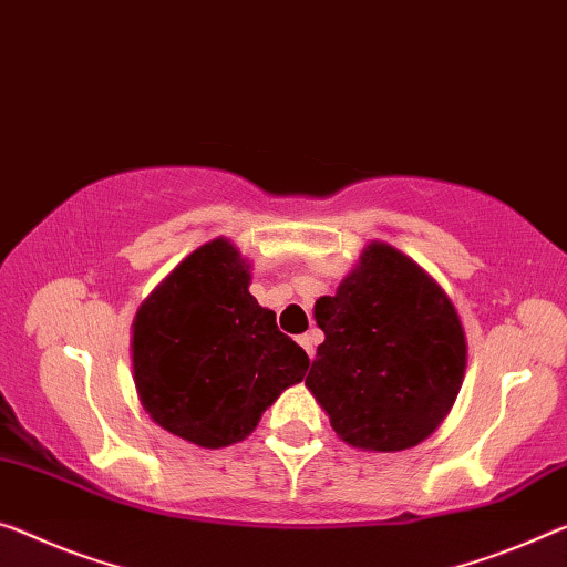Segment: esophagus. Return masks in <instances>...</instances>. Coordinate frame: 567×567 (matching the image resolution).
Masks as SVG:
<instances>
[{"instance_id": "1", "label": "esophagus", "mask_w": 567, "mask_h": 567, "mask_svg": "<svg viewBox=\"0 0 567 567\" xmlns=\"http://www.w3.org/2000/svg\"><path fill=\"white\" fill-rule=\"evenodd\" d=\"M319 342H321V334L317 332V329H311V332L299 337V344L303 347V350H307L309 357L317 354V344H319Z\"/></svg>"}]
</instances>
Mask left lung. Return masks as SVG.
Masks as SVG:
<instances>
[{"mask_svg": "<svg viewBox=\"0 0 567 567\" xmlns=\"http://www.w3.org/2000/svg\"><path fill=\"white\" fill-rule=\"evenodd\" d=\"M313 317L324 342L307 388L339 439L403 451L439 429L464 380L466 337L454 303L421 266L372 243Z\"/></svg>", "mask_w": 567, "mask_h": 567, "instance_id": "left-lung-1", "label": "left lung"}]
</instances>
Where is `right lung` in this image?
Listing matches in <instances>:
<instances>
[{
  "instance_id": "1",
  "label": "right lung",
  "mask_w": 567,
  "mask_h": 567,
  "mask_svg": "<svg viewBox=\"0 0 567 567\" xmlns=\"http://www.w3.org/2000/svg\"><path fill=\"white\" fill-rule=\"evenodd\" d=\"M250 274L228 240L182 260L134 321V380L164 431L205 449L256 429L281 390L303 380L309 357L248 291Z\"/></svg>"
}]
</instances>
